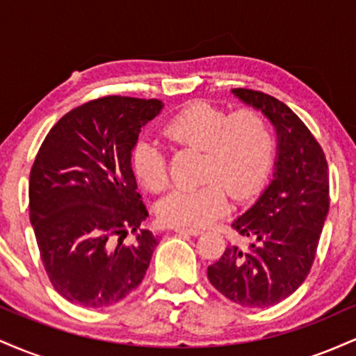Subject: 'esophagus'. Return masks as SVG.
<instances>
[{"instance_id":"esophagus-1","label":"esophagus","mask_w":356,"mask_h":356,"mask_svg":"<svg viewBox=\"0 0 356 356\" xmlns=\"http://www.w3.org/2000/svg\"><path fill=\"white\" fill-rule=\"evenodd\" d=\"M174 231L177 232V234H186V236H199L202 234L201 229H197V227H174Z\"/></svg>"}]
</instances>
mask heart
I'll return each mask as SVG.
<instances>
[{
    "label": "heart",
    "instance_id": "heart-1",
    "mask_svg": "<svg viewBox=\"0 0 356 356\" xmlns=\"http://www.w3.org/2000/svg\"><path fill=\"white\" fill-rule=\"evenodd\" d=\"M170 142L202 152L201 179L195 189H177L159 204L167 226L201 227L227 209V194L236 201L252 197L266 181L275 157V138L266 118L252 108L227 113L206 102L182 108L165 125ZM132 167L150 192L169 187L165 155L152 142L134 149Z\"/></svg>",
    "mask_w": 356,
    "mask_h": 356
}]
</instances>
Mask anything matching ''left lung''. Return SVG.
Here are the masks:
<instances>
[{
  "mask_svg": "<svg viewBox=\"0 0 356 356\" xmlns=\"http://www.w3.org/2000/svg\"><path fill=\"white\" fill-rule=\"evenodd\" d=\"M243 104L261 110L276 130L273 181L257 201L232 220L248 246H227L207 268L216 289L246 308H268L303 284L330 209L325 154L300 117L275 97L232 88Z\"/></svg>",
  "mask_w": 356,
  "mask_h": 356,
  "instance_id": "1",
  "label": "left lung"
}]
</instances>
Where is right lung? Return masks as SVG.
Segmentation results:
<instances>
[{
	"label": "right lung",
	"mask_w": 356,
	"mask_h": 356,
	"mask_svg": "<svg viewBox=\"0 0 356 356\" xmlns=\"http://www.w3.org/2000/svg\"><path fill=\"white\" fill-rule=\"evenodd\" d=\"M161 100L104 97L53 125L30 172V220L53 288L85 308L115 305L144 280L159 241L140 229L132 150ZM129 230L136 234L125 243Z\"/></svg>",
	"instance_id": "1"
}]
</instances>
